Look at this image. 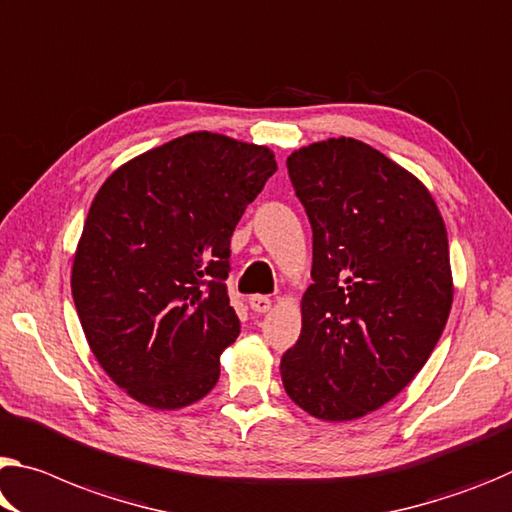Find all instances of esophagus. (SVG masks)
Wrapping results in <instances>:
<instances>
[{
  "instance_id": "esophagus-1",
  "label": "esophagus",
  "mask_w": 512,
  "mask_h": 512,
  "mask_svg": "<svg viewBox=\"0 0 512 512\" xmlns=\"http://www.w3.org/2000/svg\"><path fill=\"white\" fill-rule=\"evenodd\" d=\"M248 303H250V310L253 312H259V314H264V312H269L271 310V305H273V300L269 298V296H250L248 298Z\"/></svg>"
}]
</instances>
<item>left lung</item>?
I'll return each instance as SVG.
<instances>
[{
	"instance_id": "left-lung-1",
	"label": "left lung",
	"mask_w": 512,
	"mask_h": 512,
	"mask_svg": "<svg viewBox=\"0 0 512 512\" xmlns=\"http://www.w3.org/2000/svg\"><path fill=\"white\" fill-rule=\"evenodd\" d=\"M287 168L312 223V285L282 385L316 419H360L410 385L442 337L446 227L424 182L362 141L303 145Z\"/></svg>"
}]
</instances>
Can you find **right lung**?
<instances>
[{"mask_svg":"<svg viewBox=\"0 0 512 512\" xmlns=\"http://www.w3.org/2000/svg\"><path fill=\"white\" fill-rule=\"evenodd\" d=\"M278 170L266 145L191 132L113 170L95 193L70 287L95 360L154 410L212 392L239 337L230 239Z\"/></svg>","mask_w":512,"mask_h":512,"instance_id":"add662e5","label":"right lung"}]
</instances>
